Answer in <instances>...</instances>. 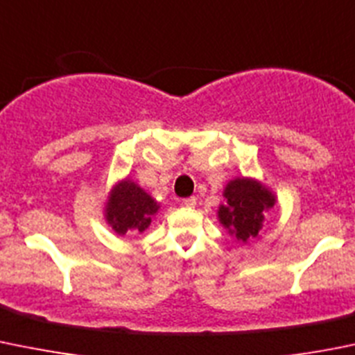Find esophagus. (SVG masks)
Returning <instances> with one entry per match:
<instances>
[{
  "label": "esophagus",
  "instance_id": "34e87169",
  "mask_svg": "<svg viewBox=\"0 0 355 355\" xmlns=\"http://www.w3.org/2000/svg\"><path fill=\"white\" fill-rule=\"evenodd\" d=\"M182 205L187 206V208H194V206H196V198H194V196H192V198L182 199Z\"/></svg>",
  "mask_w": 355,
  "mask_h": 355
}]
</instances>
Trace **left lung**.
Here are the masks:
<instances>
[{"mask_svg":"<svg viewBox=\"0 0 355 355\" xmlns=\"http://www.w3.org/2000/svg\"><path fill=\"white\" fill-rule=\"evenodd\" d=\"M225 205H220L218 220L230 236L241 243L258 237L263 213L276 202V196L254 178H234L223 189Z\"/></svg>","mask_w":355,"mask_h":355,"instance_id":"obj_1","label":"left lung"}]
</instances>
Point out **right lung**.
Instances as JSON below:
<instances>
[{
	"mask_svg": "<svg viewBox=\"0 0 355 355\" xmlns=\"http://www.w3.org/2000/svg\"><path fill=\"white\" fill-rule=\"evenodd\" d=\"M157 209L159 205L153 196L147 194L135 182L125 178L116 184L109 194L105 202V220L119 236H125L130 230L144 232L149 229Z\"/></svg>",
	"mask_w": 355,
	"mask_h": 355,
	"instance_id": "1",
	"label": "right lung"
}]
</instances>
